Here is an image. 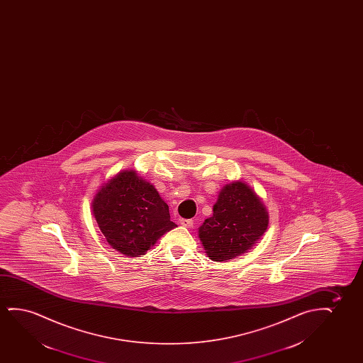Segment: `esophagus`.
Segmentation results:
<instances>
[{
	"label": "esophagus",
	"mask_w": 363,
	"mask_h": 363,
	"mask_svg": "<svg viewBox=\"0 0 363 363\" xmlns=\"http://www.w3.org/2000/svg\"><path fill=\"white\" fill-rule=\"evenodd\" d=\"M179 224L184 225L186 228H192L194 227V220L192 219H181Z\"/></svg>",
	"instance_id": "obj_1"
}]
</instances>
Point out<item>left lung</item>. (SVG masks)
<instances>
[{"instance_id":"obj_1","label":"left lung","mask_w":363,"mask_h":363,"mask_svg":"<svg viewBox=\"0 0 363 363\" xmlns=\"http://www.w3.org/2000/svg\"><path fill=\"white\" fill-rule=\"evenodd\" d=\"M268 225L263 201L249 184L233 181L220 189L212 217L199 228V238L209 259L228 262L253 248Z\"/></svg>"}]
</instances>
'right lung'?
<instances>
[{
  "label": "right lung",
  "mask_w": 363,
  "mask_h": 363,
  "mask_svg": "<svg viewBox=\"0 0 363 363\" xmlns=\"http://www.w3.org/2000/svg\"><path fill=\"white\" fill-rule=\"evenodd\" d=\"M91 213L111 248L141 257L164 233L177 227L157 189L135 169H123L91 201Z\"/></svg>",
  "instance_id": "1"
}]
</instances>
